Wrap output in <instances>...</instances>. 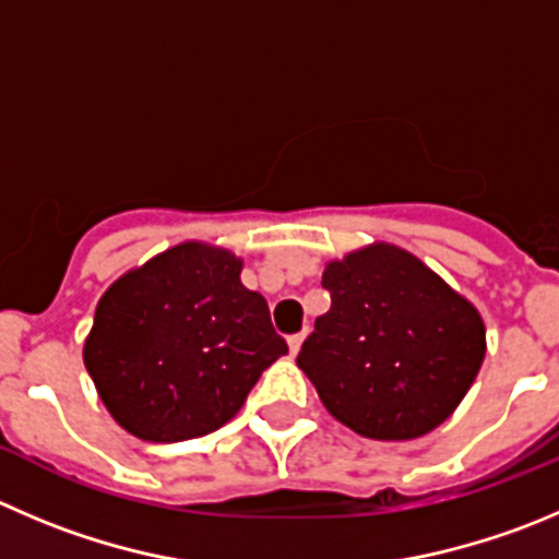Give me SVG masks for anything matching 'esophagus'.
Listing matches in <instances>:
<instances>
[{
	"label": "esophagus",
	"instance_id": "esophagus-1",
	"mask_svg": "<svg viewBox=\"0 0 559 559\" xmlns=\"http://www.w3.org/2000/svg\"><path fill=\"white\" fill-rule=\"evenodd\" d=\"M305 337H307L305 332H301V334H294V337H288V348H290V354H299V348H301V343H305Z\"/></svg>",
	"mask_w": 559,
	"mask_h": 559
}]
</instances>
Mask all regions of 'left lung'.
<instances>
[{"instance_id": "left-lung-1", "label": "left lung", "mask_w": 559, "mask_h": 559, "mask_svg": "<svg viewBox=\"0 0 559 559\" xmlns=\"http://www.w3.org/2000/svg\"><path fill=\"white\" fill-rule=\"evenodd\" d=\"M332 310L296 365L337 423L379 442L430 433L480 373L486 323L417 254L386 241L323 269Z\"/></svg>"}]
</instances>
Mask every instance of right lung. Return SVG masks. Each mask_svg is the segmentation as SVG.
Wrapping results in <instances>:
<instances>
[{
	"mask_svg": "<svg viewBox=\"0 0 559 559\" xmlns=\"http://www.w3.org/2000/svg\"><path fill=\"white\" fill-rule=\"evenodd\" d=\"M241 269L230 249L183 241L106 288L82 356L120 428L158 444L211 433L288 354Z\"/></svg>",
	"mask_w": 559,
	"mask_h": 559,
	"instance_id": "right-lung-1",
	"label": "right lung"
}]
</instances>
